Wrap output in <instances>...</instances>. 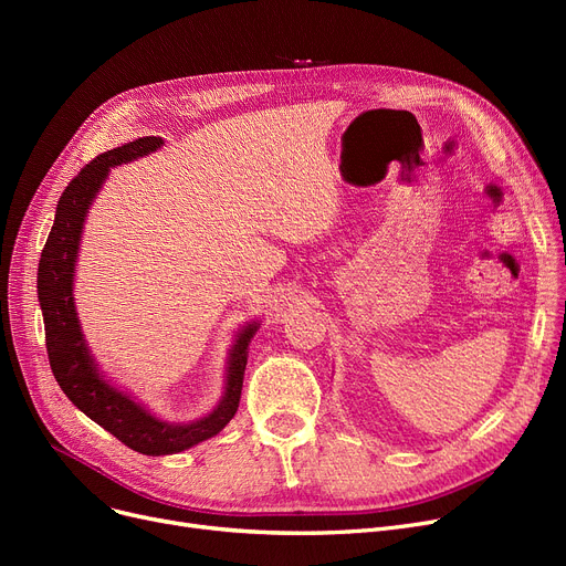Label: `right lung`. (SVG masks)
<instances>
[{"label": "right lung", "mask_w": 566, "mask_h": 566, "mask_svg": "<svg viewBox=\"0 0 566 566\" xmlns=\"http://www.w3.org/2000/svg\"><path fill=\"white\" fill-rule=\"evenodd\" d=\"M160 146L163 137H139L88 163L59 197L54 224L39 261V303L45 321V346L59 388L86 418L146 457L184 452L201 440L218 436L231 422L241 401L248 346L259 331L256 321L243 325L229 353L224 397L213 412L190 424H171L156 418L154 412H148L101 376L80 331L73 303V273L86 211L103 188L109 167L154 154Z\"/></svg>", "instance_id": "add662e5"}]
</instances>
